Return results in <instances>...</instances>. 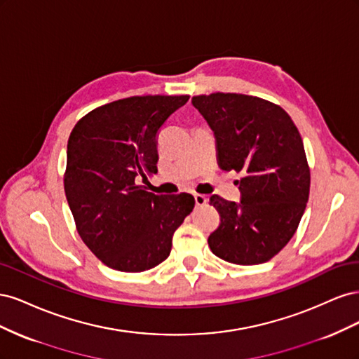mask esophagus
Listing matches in <instances>:
<instances>
[{
	"instance_id": "esophagus-1",
	"label": "esophagus",
	"mask_w": 359,
	"mask_h": 359,
	"mask_svg": "<svg viewBox=\"0 0 359 359\" xmlns=\"http://www.w3.org/2000/svg\"><path fill=\"white\" fill-rule=\"evenodd\" d=\"M194 202H196V206H203L208 203V198L203 196V194H194Z\"/></svg>"
}]
</instances>
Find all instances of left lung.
Masks as SVG:
<instances>
[{"instance_id":"obj_1","label":"left lung","mask_w":359,"mask_h":359,"mask_svg":"<svg viewBox=\"0 0 359 359\" xmlns=\"http://www.w3.org/2000/svg\"><path fill=\"white\" fill-rule=\"evenodd\" d=\"M191 103L212 128L219 166L243 173L240 202L210 198L220 214L211 252L236 265L268 262L297 232L309 201L310 168L298 128L278 104L253 95L212 93Z\"/></svg>"}]
</instances>
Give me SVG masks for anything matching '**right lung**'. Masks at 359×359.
Listing matches in <instances>:
<instances>
[{
    "mask_svg": "<svg viewBox=\"0 0 359 359\" xmlns=\"http://www.w3.org/2000/svg\"><path fill=\"white\" fill-rule=\"evenodd\" d=\"M190 95H135L82 116L67 144L64 191L82 241L102 262L142 273L168 259L172 236L194 208L189 193L154 194L157 133Z\"/></svg>",
    "mask_w": 359,
    "mask_h": 359,
    "instance_id": "obj_1",
    "label": "right lung"
}]
</instances>
